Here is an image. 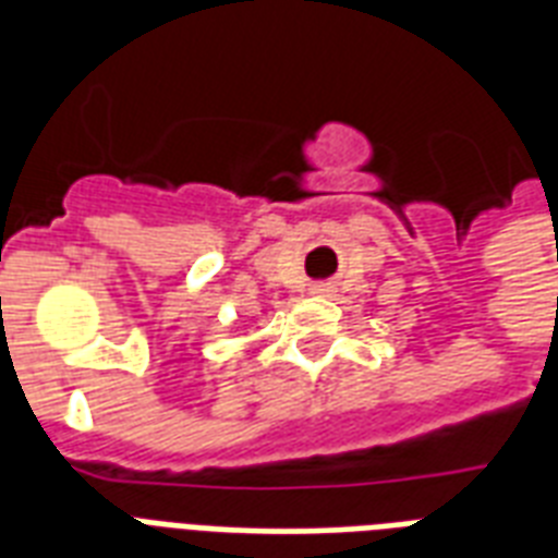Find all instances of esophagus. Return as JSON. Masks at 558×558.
Here are the masks:
<instances>
[{
    "instance_id": "1",
    "label": "esophagus",
    "mask_w": 558,
    "mask_h": 558,
    "mask_svg": "<svg viewBox=\"0 0 558 558\" xmlns=\"http://www.w3.org/2000/svg\"><path fill=\"white\" fill-rule=\"evenodd\" d=\"M313 292H315V295H330L332 287H330V283H315Z\"/></svg>"
}]
</instances>
